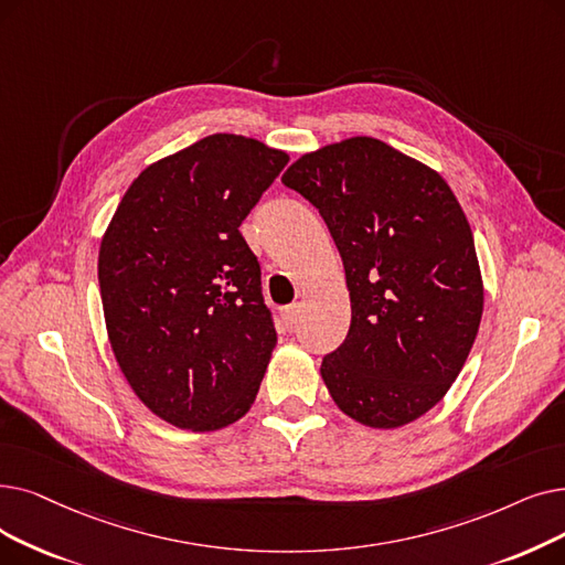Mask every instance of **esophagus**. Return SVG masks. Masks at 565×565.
I'll use <instances>...</instances> for the list:
<instances>
[{"label": "esophagus", "instance_id": "34e87169", "mask_svg": "<svg viewBox=\"0 0 565 565\" xmlns=\"http://www.w3.org/2000/svg\"><path fill=\"white\" fill-rule=\"evenodd\" d=\"M281 318H284V323H286V328L288 330H292L298 326V321H300V305H290V307H286L284 311H281Z\"/></svg>", "mask_w": 565, "mask_h": 565}]
</instances>
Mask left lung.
<instances>
[{
  "mask_svg": "<svg viewBox=\"0 0 565 565\" xmlns=\"http://www.w3.org/2000/svg\"><path fill=\"white\" fill-rule=\"evenodd\" d=\"M281 182L321 212L351 296V328L323 358L334 404L397 429L446 397L482 318L466 214L429 166L370 136L302 154Z\"/></svg>",
  "mask_w": 565,
  "mask_h": 565,
  "instance_id": "1",
  "label": "left lung"
}]
</instances>
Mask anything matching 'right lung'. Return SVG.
<instances>
[{
	"label": "right lung",
	"mask_w": 565,
	"mask_h": 565,
	"mask_svg": "<svg viewBox=\"0 0 565 565\" xmlns=\"http://www.w3.org/2000/svg\"><path fill=\"white\" fill-rule=\"evenodd\" d=\"M288 163L247 136L214 134L147 166L99 249L115 360L138 399L191 431L233 425L277 347L244 216Z\"/></svg>",
	"instance_id": "obj_1"
}]
</instances>
